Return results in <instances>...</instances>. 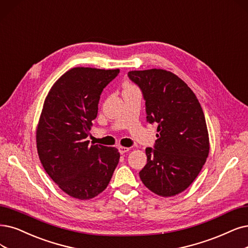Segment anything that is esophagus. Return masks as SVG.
Listing matches in <instances>:
<instances>
[{"mask_svg": "<svg viewBox=\"0 0 248 248\" xmlns=\"http://www.w3.org/2000/svg\"><path fill=\"white\" fill-rule=\"evenodd\" d=\"M129 150H130L129 147H124V146H119V147H118V151H119V153H121V154H124Z\"/></svg>", "mask_w": 248, "mask_h": 248, "instance_id": "1", "label": "esophagus"}]
</instances>
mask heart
<instances>
[{
	"label": "heart",
	"instance_id": "obj_1",
	"mask_svg": "<svg viewBox=\"0 0 248 248\" xmlns=\"http://www.w3.org/2000/svg\"><path fill=\"white\" fill-rule=\"evenodd\" d=\"M126 88H131V86L130 87H126Z\"/></svg>",
	"mask_w": 248,
	"mask_h": 248
}]
</instances>
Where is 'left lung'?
I'll list each match as a JSON object with an SVG mask.
<instances>
[{
    "mask_svg": "<svg viewBox=\"0 0 248 248\" xmlns=\"http://www.w3.org/2000/svg\"><path fill=\"white\" fill-rule=\"evenodd\" d=\"M127 76L142 91L147 122L157 124V140L154 148H146L140 179L153 193L175 196L193 183L208 156L203 110L186 82L170 71L134 70Z\"/></svg>",
    "mask_w": 248,
    "mask_h": 248,
    "instance_id": "obj_1",
    "label": "left lung"
}]
</instances>
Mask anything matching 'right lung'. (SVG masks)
Segmentation results:
<instances>
[{
	"label": "right lung",
	"instance_id": "1",
	"mask_svg": "<svg viewBox=\"0 0 248 248\" xmlns=\"http://www.w3.org/2000/svg\"><path fill=\"white\" fill-rule=\"evenodd\" d=\"M119 69L75 67L53 85L36 129V148L50 178L73 198H94L108 186L119 161L114 147L90 145L103 89Z\"/></svg>",
	"mask_w": 248,
	"mask_h": 248
}]
</instances>
